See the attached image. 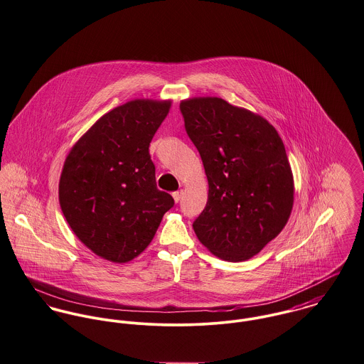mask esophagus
<instances>
[{"instance_id":"34e87169","label":"esophagus","mask_w":364,"mask_h":364,"mask_svg":"<svg viewBox=\"0 0 364 364\" xmlns=\"http://www.w3.org/2000/svg\"><path fill=\"white\" fill-rule=\"evenodd\" d=\"M182 195H183V191H178V192L172 193V198L175 200V203H178L182 198Z\"/></svg>"}]
</instances>
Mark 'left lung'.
I'll list each match as a JSON object with an SVG mask.
<instances>
[{
	"instance_id": "8db88e82",
	"label": "left lung",
	"mask_w": 364,
	"mask_h": 364,
	"mask_svg": "<svg viewBox=\"0 0 364 364\" xmlns=\"http://www.w3.org/2000/svg\"><path fill=\"white\" fill-rule=\"evenodd\" d=\"M181 112L208 181L196 236L221 260H249L292 213L295 185L284 141L262 115L220 97L182 100Z\"/></svg>"
}]
</instances>
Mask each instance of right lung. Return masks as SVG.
I'll return each instance as SVG.
<instances>
[{
    "instance_id": "1",
    "label": "right lung",
    "mask_w": 364,
    "mask_h": 364,
    "mask_svg": "<svg viewBox=\"0 0 364 364\" xmlns=\"http://www.w3.org/2000/svg\"><path fill=\"white\" fill-rule=\"evenodd\" d=\"M171 100L136 99L104 114L70 149L58 198L68 225L101 259L128 263L153 240L173 198L157 189L150 141Z\"/></svg>"
}]
</instances>
